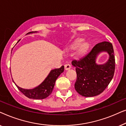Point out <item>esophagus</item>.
I'll return each instance as SVG.
<instances>
[{"mask_svg":"<svg viewBox=\"0 0 126 126\" xmlns=\"http://www.w3.org/2000/svg\"><path fill=\"white\" fill-rule=\"evenodd\" d=\"M70 68H71V65H70V64H69V63H67V64L65 65V69L66 70H68L69 69H70Z\"/></svg>","mask_w":126,"mask_h":126,"instance_id":"obj_1","label":"esophagus"}]
</instances>
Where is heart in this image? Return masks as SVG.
Instances as JSON below:
<instances>
[{
    "label": "heart",
    "mask_w": 126,
    "mask_h": 126,
    "mask_svg": "<svg viewBox=\"0 0 126 126\" xmlns=\"http://www.w3.org/2000/svg\"><path fill=\"white\" fill-rule=\"evenodd\" d=\"M82 40H79L77 41V42L76 43V44L74 45L73 46V48L74 49H76V48L78 47V46L80 45L81 42ZM87 44H84L81 45L80 46V48H79V54L80 55H82L84 54V53H85V51L86 50V49H87Z\"/></svg>",
    "instance_id": "heart-1"
}]
</instances>
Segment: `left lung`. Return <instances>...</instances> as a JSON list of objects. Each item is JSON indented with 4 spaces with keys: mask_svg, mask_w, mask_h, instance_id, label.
<instances>
[{
    "mask_svg": "<svg viewBox=\"0 0 126 126\" xmlns=\"http://www.w3.org/2000/svg\"><path fill=\"white\" fill-rule=\"evenodd\" d=\"M103 51L109 53V59L104 64L98 65L95 63L96 57ZM72 64L77 73L76 91L85 97L97 96L107 87L114 75L115 60L112 45L107 41L99 43L83 57L72 61Z\"/></svg>",
    "mask_w": 126,
    "mask_h": 126,
    "instance_id": "8db88e82",
    "label": "left lung"
}]
</instances>
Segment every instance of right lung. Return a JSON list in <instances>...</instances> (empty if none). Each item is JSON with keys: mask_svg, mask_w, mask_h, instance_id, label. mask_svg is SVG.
Listing matches in <instances>:
<instances>
[{"mask_svg": "<svg viewBox=\"0 0 126 126\" xmlns=\"http://www.w3.org/2000/svg\"><path fill=\"white\" fill-rule=\"evenodd\" d=\"M35 32H29L27 34L33 33ZM63 70H64V66H62L60 68L51 70L44 81L40 85L33 89H26L18 87L16 85V84L15 85L22 94L28 98L33 99H45L51 94L57 79L61 75V73H63ZM13 81L14 82L13 80Z\"/></svg>", "mask_w": 126, "mask_h": 126, "instance_id": "1", "label": "right lung"}]
</instances>
